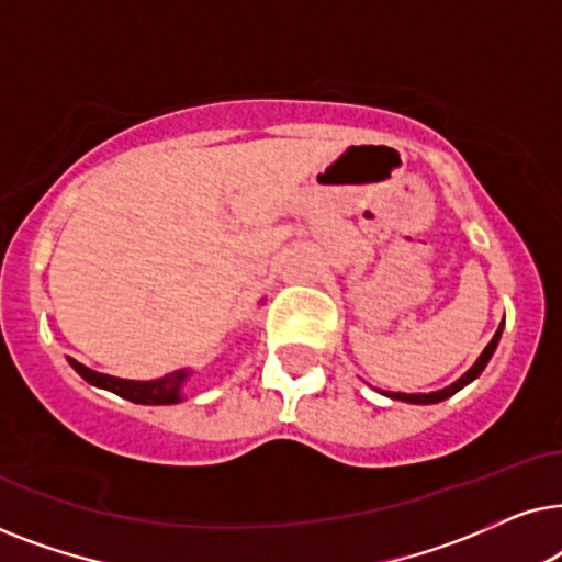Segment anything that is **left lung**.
<instances>
[{"mask_svg":"<svg viewBox=\"0 0 562 562\" xmlns=\"http://www.w3.org/2000/svg\"><path fill=\"white\" fill-rule=\"evenodd\" d=\"M502 327H504V322H502V325H498L496 335H494V340H491V342L486 345V350L481 352V358L475 360V366L471 368V371L460 375V379H458L456 383H450L448 389H442V391H432V394H394V391H391V394H386V396H391V398H398V402H409V404H437V402H442V398L452 396V394H456V391H460L463 386H468V383H471L473 379H479L481 371H483V368H486V363L491 360V356H494V350H496V345H498V337H502Z\"/></svg>","mask_w":562,"mask_h":562,"instance_id":"1","label":"left lung"}]
</instances>
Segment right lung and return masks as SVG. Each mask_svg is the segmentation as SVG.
I'll return each mask as SVG.
<instances>
[{
    "label": "right lung",
    "mask_w": 562,
    "mask_h": 562,
    "mask_svg": "<svg viewBox=\"0 0 562 562\" xmlns=\"http://www.w3.org/2000/svg\"><path fill=\"white\" fill-rule=\"evenodd\" d=\"M68 363L74 366V371L79 373L83 381L94 383V386H99V389L112 391V394H117L135 404H176V402H181V389L189 379V371H176V373L164 375V379H158V381H125V379H114V375L91 371V368L81 366L79 360H74V358H68Z\"/></svg>",
    "instance_id": "add662e5"
}]
</instances>
